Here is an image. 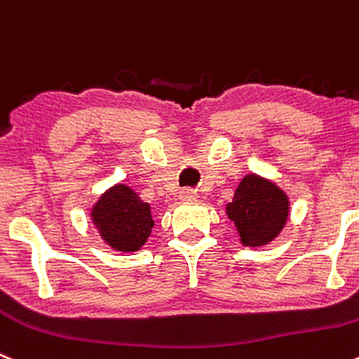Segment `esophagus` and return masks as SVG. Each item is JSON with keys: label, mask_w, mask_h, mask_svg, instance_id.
Masks as SVG:
<instances>
[{"label": "esophagus", "mask_w": 359, "mask_h": 359, "mask_svg": "<svg viewBox=\"0 0 359 359\" xmlns=\"http://www.w3.org/2000/svg\"><path fill=\"white\" fill-rule=\"evenodd\" d=\"M179 198L184 200V202H193V200H196V191H193V189H189V187H186V189L180 191Z\"/></svg>", "instance_id": "obj_1"}]
</instances>
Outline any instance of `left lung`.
Here are the masks:
<instances>
[{
	"instance_id": "obj_1",
	"label": "left lung",
	"mask_w": 359,
	"mask_h": 359,
	"mask_svg": "<svg viewBox=\"0 0 359 359\" xmlns=\"http://www.w3.org/2000/svg\"><path fill=\"white\" fill-rule=\"evenodd\" d=\"M289 198L271 180L251 173L239 182L226 216L233 221L241 243L257 248L271 243L289 217Z\"/></svg>"
}]
</instances>
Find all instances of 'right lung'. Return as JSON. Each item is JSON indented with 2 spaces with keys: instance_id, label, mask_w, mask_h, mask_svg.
Listing matches in <instances>:
<instances>
[{
  "instance_id": "right-lung-1",
  "label": "right lung",
  "mask_w": 359,
  "mask_h": 359,
  "mask_svg": "<svg viewBox=\"0 0 359 359\" xmlns=\"http://www.w3.org/2000/svg\"><path fill=\"white\" fill-rule=\"evenodd\" d=\"M92 221L104 243L113 250L138 251L152 232L150 205L126 184H116L92 209Z\"/></svg>"
}]
</instances>
